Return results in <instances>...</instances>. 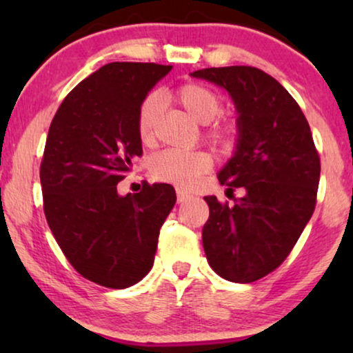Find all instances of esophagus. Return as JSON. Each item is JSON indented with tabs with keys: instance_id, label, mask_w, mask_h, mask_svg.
Instances as JSON below:
<instances>
[{
	"instance_id": "obj_1",
	"label": "esophagus",
	"mask_w": 353,
	"mask_h": 353,
	"mask_svg": "<svg viewBox=\"0 0 353 353\" xmlns=\"http://www.w3.org/2000/svg\"><path fill=\"white\" fill-rule=\"evenodd\" d=\"M191 197V194H188L186 191H183V190H176V201L178 202H185V201H188Z\"/></svg>"
}]
</instances>
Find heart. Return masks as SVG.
<instances>
[{
	"mask_svg": "<svg viewBox=\"0 0 353 353\" xmlns=\"http://www.w3.org/2000/svg\"><path fill=\"white\" fill-rule=\"evenodd\" d=\"M176 103L196 119L205 123L204 138L221 152L233 151L239 138V127L233 119H215L220 112L219 94L207 85L188 81L173 91ZM161 99L157 94L144 96L137 110V132L144 144H151L156 137V125L161 117ZM214 167V159L205 151H178L167 149L156 154L151 161L154 180L180 188L194 190Z\"/></svg>",
	"mask_w": 353,
	"mask_h": 353,
	"instance_id": "heart-1",
	"label": "heart"
}]
</instances>
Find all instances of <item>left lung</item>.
<instances>
[{
  "label": "left lung",
  "instance_id": "obj_1",
  "mask_svg": "<svg viewBox=\"0 0 353 353\" xmlns=\"http://www.w3.org/2000/svg\"><path fill=\"white\" fill-rule=\"evenodd\" d=\"M191 75L223 86L239 112L238 148L219 180L245 194L233 205L204 197L210 210L202 228L205 257L221 278L254 283L286 260L310 220L320 156L302 109L272 75L250 65Z\"/></svg>",
  "mask_w": 353,
  "mask_h": 353
}]
</instances>
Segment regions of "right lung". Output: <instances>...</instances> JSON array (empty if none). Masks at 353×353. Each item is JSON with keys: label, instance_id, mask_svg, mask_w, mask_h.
<instances>
[{"label": "right lung", "instance_id": "obj_1", "mask_svg": "<svg viewBox=\"0 0 353 353\" xmlns=\"http://www.w3.org/2000/svg\"><path fill=\"white\" fill-rule=\"evenodd\" d=\"M172 65L110 62L80 81L57 109L40 165L43 210L62 254L101 286H133L152 268L161 226L175 205L170 185L119 196L143 156L137 110Z\"/></svg>", "mask_w": 353, "mask_h": 353}]
</instances>
